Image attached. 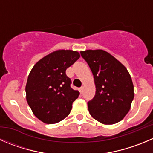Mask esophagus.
Wrapping results in <instances>:
<instances>
[{
  "instance_id": "esophagus-1",
  "label": "esophagus",
  "mask_w": 153,
  "mask_h": 153,
  "mask_svg": "<svg viewBox=\"0 0 153 153\" xmlns=\"http://www.w3.org/2000/svg\"><path fill=\"white\" fill-rule=\"evenodd\" d=\"M79 91H80V93H83V87H81V88H79Z\"/></svg>"
}]
</instances>
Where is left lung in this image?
Returning <instances> with one entry per match:
<instances>
[{
	"mask_svg": "<svg viewBox=\"0 0 153 153\" xmlns=\"http://www.w3.org/2000/svg\"><path fill=\"white\" fill-rule=\"evenodd\" d=\"M81 55L94 77L96 94L87 102L90 115L106 125L122 120L134 99V86L126 68L103 50H87Z\"/></svg>",
	"mask_w": 153,
	"mask_h": 153,
	"instance_id": "obj_1",
	"label": "left lung"
}]
</instances>
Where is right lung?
Listing matches in <instances>:
<instances>
[{
    "label": "right lung",
    "mask_w": 153,
    "mask_h": 153,
    "mask_svg": "<svg viewBox=\"0 0 153 153\" xmlns=\"http://www.w3.org/2000/svg\"><path fill=\"white\" fill-rule=\"evenodd\" d=\"M79 57L78 51L58 50L41 59L31 69L25 87L27 102L34 115L45 123H57L66 118L79 96L66 74Z\"/></svg>",
    "instance_id": "1"
}]
</instances>
